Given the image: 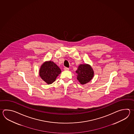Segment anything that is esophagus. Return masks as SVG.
I'll list each match as a JSON object with an SVG mask.
<instances>
[{
    "instance_id": "obj_1",
    "label": "esophagus",
    "mask_w": 134,
    "mask_h": 134,
    "mask_svg": "<svg viewBox=\"0 0 134 134\" xmlns=\"http://www.w3.org/2000/svg\"><path fill=\"white\" fill-rule=\"evenodd\" d=\"M64 70H69V68H66V67H65V68H64Z\"/></svg>"
}]
</instances>
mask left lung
Returning a JSON list of instances; mask_svg holds the SVG:
<instances>
[{"label": "left lung", "instance_id": "8db88e82", "mask_svg": "<svg viewBox=\"0 0 134 134\" xmlns=\"http://www.w3.org/2000/svg\"><path fill=\"white\" fill-rule=\"evenodd\" d=\"M77 79L81 84L91 81L94 76V72L91 66L87 64L80 65L77 70Z\"/></svg>", "mask_w": 134, "mask_h": 134}]
</instances>
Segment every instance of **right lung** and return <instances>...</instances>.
<instances>
[{"label":"right lung","mask_w":134,"mask_h":134,"mask_svg":"<svg viewBox=\"0 0 134 134\" xmlns=\"http://www.w3.org/2000/svg\"><path fill=\"white\" fill-rule=\"evenodd\" d=\"M61 72L60 68L55 63L50 61L44 62L42 65L39 75L43 81L48 84H50L54 82Z\"/></svg>","instance_id":"add662e5"}]
</instances>
